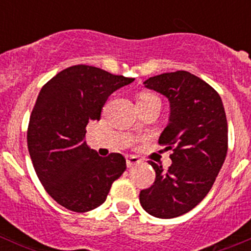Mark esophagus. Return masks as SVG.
<instances>
[{
	"label": "esophagus",
	"instance_id": "34e87169",
	"mask_svg": "<svg viewBox=\"0 0 251 251\" xmlns=\"http://www.w3.org/2000/svg\"><path fill=\"white\" fill-rule=\"evenodd\" d=\"M141 163V159H138L137 156L132 155V156H128L127 160H126V164H127V168H132V166L138 165Z\"/></svg>",
	"mask_w": 251,
	"mask_h": 251
}]
</instances>
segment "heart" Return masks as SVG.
<instances>
[{
  "mask_svg": "<svg viewBox=\"0 0 251 251\" xmlns=\"http://www.w3.org/2000/svg\"><path fill=\"white\" fill-rule=\"evenodd\" d=\"M154 100H158V98L154 97L153 95H149V93H142L140 98H138V103H148Z\"/></svg>",
  "mask_w": 251,
  "mask_h": 251,
  "instance_id": "obj_1",
  "label": "heart"
}]
</instances>
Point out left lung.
I'll return each instance as SVG.
<instances>
[{"label":"left lung","mask_w":251,"mask_h":251,"mask_svg":"<svg viewBox=\"0 0 251 251\" xmlns=\"http://www.w3.org/2000/svg\"><path fill=\"white\" fill-rule=\"evenodd\" d=\"M144 87L168 98L169 123L159 143L173 149L168 171L151 161L156 177L140 193L151 216L173 219L191 211L205 198L227 154L228 128L222 100L205 81L188 72L149 77Z\"/></svg>","instance_id":"8db88e82"}]
</instances>
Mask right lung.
I'll return each instance as SVG.
<instances>
[{
    "mask_svg": "<svg viewBox=\"0 0 251 251\" xmlns=\"http://www.w3.org/2000/svg\"><path fill=\"white\" fill-rule=\"evenodd\" d=\"M135 78L90 65L58 73L41 88L30 116L27 148L47 193L75 212L96 209L126 170L121 154L100 156L86 144V126L100 120L108 97Z\"/></svg>",
    "mask_w": 251,
    "mask_h": 251,
    "instance_id": "right-lung-1",
    "label": "right lung"
}]
</instances>
